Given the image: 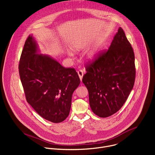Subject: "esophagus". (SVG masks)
<instances>
[{"mask_svg":"<svg viewBox=\"0 0 155 155\" xmlns=\"http://www.w3.org/2000/svg\"><path fill=\"white\" fill-rule=\"evenodd\" d=\"M78 76H79L80 78V80L81 81L82 78H83V71H82L81 69L78 70Z\"/></svg>","mask_w":155,"mask_h":155,"instance_id":"obj_1","label":"esophagus"}]
</instances>
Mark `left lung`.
Here are the masks:
<instances>
[{"label":"left lung","instance_id":"obj_1","mask_svg":"<svg viewBox=\"0 0 155 155\" xmlns=\"http://www.w3.org/2000/svg\"><path fill=\"white\" fill-rule=\"evenodd\" d=\"M82 81L89 93L92 111L101 118L117 112L127 100L136 78L135 56L120 28L109 48L85 65Z\"/></svg>","mask_w":155,"mask_h":155}]
</instances>
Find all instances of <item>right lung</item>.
Returning a JSON list of instances; mask_svg holds the SVG:
<instances>
[{
    "label": "right lung",
    "instance_id": "right-lung-1",
    "mask_svg": "<svg viewBox=\"0 0 155 155\" xmlns=\"http://www.w3.org/2000/svg\"><path fill=\"white\" fill-rule=\"evenodd\" d=\"M36 53V43L30 35L18 65L26 101L44 119L62 122L69 114L80 78L74 68H65L51 58Z\"/></svg>",
    "mask_w": 155,
    "mask_h": 155
}]
</instances>
